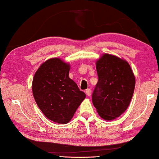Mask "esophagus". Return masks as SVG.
Segmentation results:
<instances>
[{"label": "esophagus", "instance_id": "1", "mask_svg": "<svg viewBox=\"0 0 159 159\" xmlns=\"http://www.w3.org/2000/svg\"><path fill=\"white\" fill-rule=\"evenodd\" d=\"M85 93H86V94H87V95H88V96H90V95H91V90H90V89H87V90H85Z\"/></svg>", "mask_w": 159, "mask_h": 159}]
</instances>
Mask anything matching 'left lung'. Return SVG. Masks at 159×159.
I'll return each instance as SVG.
<instances>
[{"label":"left lung","instance_id":"8db88e82","mask_svg":"<svg viewBox=\"0 0 159 159\" xmlns=\"http://www.w3.org/2000/svg\"><path fill=\"white\" fill-rule=\"evenodd\" d=\"M98 81L93 103L101 118L113 120L127 110L133 95L135 79L126 61L104 54L96 62Z\"/></svg>","mask_w":159,"mask_h":159}]
</instances>
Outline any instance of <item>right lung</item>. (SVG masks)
Wrapping results in <instances>:
<instances>
[{"label":"right lung","mask_w":159,"mask_h":159,"mask_svg":"<svg viewBox=\"0 0 159 159\" xmlns=\"http://www.w3.org/2000/svg\"><path fill=\"white\" fill-rule=\"evenodd\" d=\"M69 64L59 58H51L37 70L32 81L36 103L48 119L56 123H68L86 96L69 77Z\"/></svg>","instance_id":"1"}]
</instances>
